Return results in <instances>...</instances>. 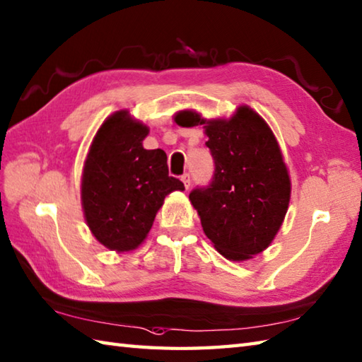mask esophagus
Returning <instances> with one entry per match:
<instances>
[{"instance_id": "1", "label": "esophagus", "mask_w": 362, "mask_h": 362, "mask_svg": "<svg viewBox=\"0 0 362 362\" xmlns=\"http://www.w3.org/2000/svg\"><path fill=\"white\" fill-rule=\"evenodd\" d=\"M180 180L183 182V185H185V188L188 189L189 185H191V177H189V174H183V175L180 177Z\"/></svg>"}]
</instances>
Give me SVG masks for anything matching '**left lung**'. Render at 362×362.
I'll list each match as a JSON object with an SVG mask.
<instances>
[{
	"instance_id": "left-lung-1",
	"label": "left lung",
	"mask_w": 362,
	"mask_h": 362,
	"mask_svg": "<svg viewBox=\"0 0 362 362\" xmlns=\"http://www.w3.org/2000/svg\"><path fill=\"white\" fill-rule=\"evenodd\" d=\"M182 127L204 124L214 160L213 182L189 193L204 233L222 257L250 259L266 250L286 216L291 179L280 144L267 122L249 105L230 118H202L182 110Z\"/></svg>"
}]
</instances>
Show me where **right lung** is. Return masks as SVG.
<instances>
[{
  "mask_svg": "<svg viewBox=\"0 0 362 362\" xmlns=\"http://www.w3.org/2000/svg\"><path fill=\"white\" fill-rule=\"evenodd\" d=\"M148 134L149 127L129 110L115 112L98 129L83 161V218L109 250H135L148 238L165 197L185 189L169 177L165 151L143 148Z\"/></svg>",
  "mask_w": 362,
  "mask_h": 362,
  "instance_id": "1",
  "label": "right lung"
}]
</instances>
